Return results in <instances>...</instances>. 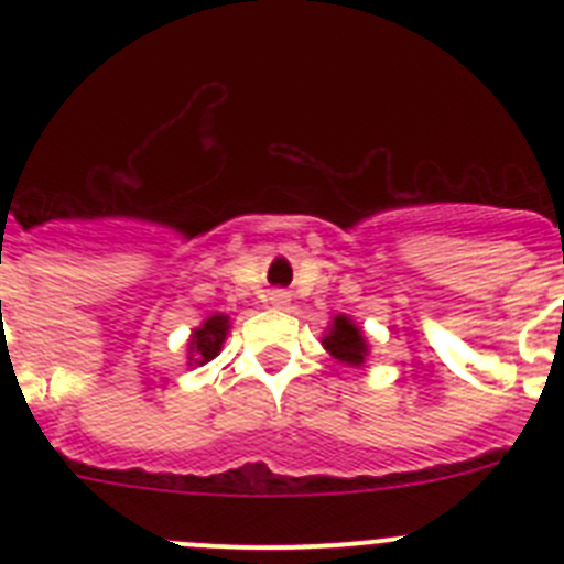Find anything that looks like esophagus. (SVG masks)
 <instances>
[{
	"label": "esophagus",
	"mask_w": 564,
	"mask_h": 564,
	"mask_svg": "<svg viewBox=\"0 0 564 564\" xmlns=\"http://www.w3.org/2000/svg\"><path fill=\"white\" fill-rule=\"evenodd\" d=\"M268 302H271L273 307H288L291 305V296H288V291H271L268 293Z\"/></svg>",
	"instance_id": "esophagus-1"
}]
</instances>
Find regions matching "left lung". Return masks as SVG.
Masks as SVG:
<instances>
[{
	"label": "left lung",
	"instance_id": "left-lung-1",
	"mask_svg": "<svg viewBox=\"0 0 564 564\" xmlns=\"http://www.w3.org/2000/svg\"><path fill=\"white\" fill-rule=\"evenodd\" d=\"M322 344H325V350L330 352L333 358L350 364V367H361L367 352H370L361 327H358L350 316H341V313L333 318V325L327 327V336L322 338Z\"/></svg>",
	"mask_w": 564,
	"mask_h": 564
}]
</instances>
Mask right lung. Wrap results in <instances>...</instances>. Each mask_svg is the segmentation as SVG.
Listing matches in <instances>:
<instances>
[{
  "mask_svg": "<svg viewBox=\"0 0 564 564\" xmlns=\"http://www.w3.org/2000/svg\"><path fill=\"white\" fill-rule=\"evenodd\" d=\"M228 327H231V322H228L226 313H214V316H208L206 322L192 333V338H188V364L212 361V358L223 350Z\"/></svg>",
  "mask_w": 564,
  "mask_h": 564,
  "instance_id": "add662e5",
  "label": "right lung"
}]
</instances>
